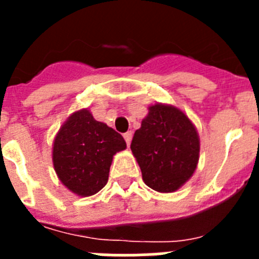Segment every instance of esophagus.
Instances as JSON below:
<instances>
[{"mask_svg":"<svg viewBox=\"0 0 259 259\" xmlns=\"http://www.w3.org/2000/svg\"><path fill=\"white\" fill-rule=\"evenodd\" d=\"M123 137H124L125 143H127V146H130V144H131V140H132V132H125V134L123 135Z\"/></svg>","mask_w":259,"mask_h":259,"instance_id":"obj_1","label":"esophagus"}]
</instances>
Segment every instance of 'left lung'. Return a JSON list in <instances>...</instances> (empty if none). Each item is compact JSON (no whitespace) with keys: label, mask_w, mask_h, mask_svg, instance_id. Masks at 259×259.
Wrapping results in <instances>:
<instances>
[{"label":"left lung","mask_w":259,"mask_h":259,"mask_svg":"<svg viewBox=\"0 0 259 259\" xmlns=\"http://www.w3.org/2000/svg\"><path fill=\"white\" fill-rule=\"evenodd\" d=\"M135 132L131 150L149 188L172 193L197 168L200 137L191 119L172 105L154 104Z\"/></svg>","instance_id":"obj_1"}]
</instances>
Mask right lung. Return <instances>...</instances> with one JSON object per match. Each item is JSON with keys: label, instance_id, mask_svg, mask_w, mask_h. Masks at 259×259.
Returning a JSON list of instances; mask_svg holds the SVG:
<instances>
[{"label": "right lung", "instance_id": "1", "mask_svg": "<svg viewBox=\"0 0 259 259\" xmlns=\"http://www.w3.org/2000/svg\"><path fill=\"white\" fill-rule=\"evenodd\" d=\"M125 148L122 135L81 109L71 114L57 132L53 166L68 191L89 197L106 185L113 157Z\"/></svg>", "mask_w": 259, "mask_h": 259}]
</instances>
